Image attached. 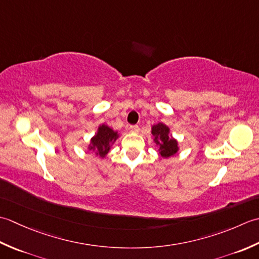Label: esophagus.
<instances>
[{"instance_id": "obj_1", "label": "esophagus", "mask_w": 259, "mask_h": 259, "mask_svg": "<svg viewBox=\"0 0 259 259\" xmlns=\"http://www.w3.org/2000/svg\"><path fill=\"white\" fill-rule=\"evenodd\" d=\"M128 130H130V132H132V133H137V132L140 131V126L139 125H130Z\"/></svg>"}]
</instances>
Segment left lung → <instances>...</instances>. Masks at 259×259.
Returning a JSON list of instances; mask_svg holds the SVG:
<instances>
[{
  "mask_svg": "<svg viewBox=\"0 0 259 259\" xmlns=\"http://www.w3.org/2000/svg\"><path fill=\"white\" fill-rule=\"evenodd\" d=\"M152 134L155 136V143L160 145V154L163 157H168L178 152V142L168 136V127L159 123L152 127Z\"/></svg>",
  "mask_w": 259,
  "mask_h": 259,
  "instance_id": "8db88e82",
  "label": "left lung"
}]
</instances>
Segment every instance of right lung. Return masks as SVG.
<instances>
[{
	"label": "right lung",
	"mask_w": 259,
	"mask_h": 259,
	"mask_svg": "<svg viewBox=\"0 0 259 259\" xmlns=\"http://www.w3.org/2000/svg\"><path fill=\"white\" fill-rule=\"evenodd\" d=\"M116 139H117L116 132L106 125L99 126L97 134L92 139V145L89 146V150H95L97 155L104 157L108 153L110 144L116 141Z\"/></svg>",
	"instance_id": "add662e5"
}]
</instances>
